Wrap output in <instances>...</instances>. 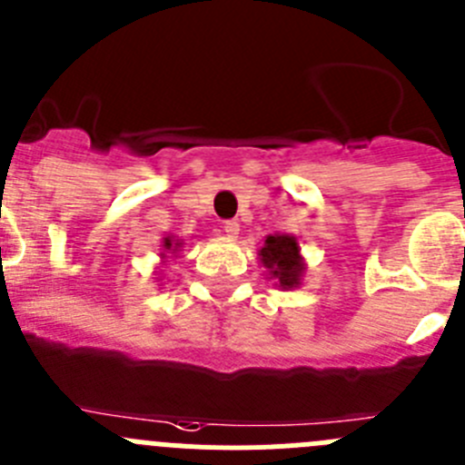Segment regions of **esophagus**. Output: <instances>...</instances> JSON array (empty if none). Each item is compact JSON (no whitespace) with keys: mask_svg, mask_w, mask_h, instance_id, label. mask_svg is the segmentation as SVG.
<instances>
[{"mask_svg":"<svg viewBox=\"0 0 465 465\" xmlns=\"http://www.w3.org/2000/svg\"><path fill=\"white\" fill-rule=\"evenodd\" d=\"M223 232H224V236L227 238H238V232H241V224L236 223V220H227V223L223 224Z\"/></svg>","mask_w":465,"mask_h":465,"instance_id":"34e87169","label":"esophagus"}]
</instances>
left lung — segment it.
Wrapping results in <instances>:
<instances>
[{"mask_svg":"<svg viewBox=\"0 0 465 465\" xmlns=\"http://www.w3.org/2000/svg\"><path fill=\"white\" fill-rule=\"evenodd\" d=\"M262 266L268 271V280H275V286L292 292L302 284L305 259L301 254V242L293 233H271L259 247Z\"/></svg>","mask_w":465,"mask_h":465,"instance_id":"obj_1","label":"left lung"}]
</instances>
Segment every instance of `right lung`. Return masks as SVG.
Here are the masks:
<instances>
[{
	"label": "right lung",
	"instance_id": "1",
	"mask_svg": "<svg viewBox=\"0 0 465 465\" xmlns=\"http://www.w3.org/2000/svg\"><path fill=\"white\" fill-rule=\"evenodd\" d=\"M181 250H183V241H181V238L164 236L163 241H160V262L167 263V259L176 257Z\"/></svg>",
	"mask_w": 465,
	"mask_h": 465
}]
</instances>
